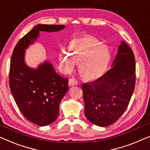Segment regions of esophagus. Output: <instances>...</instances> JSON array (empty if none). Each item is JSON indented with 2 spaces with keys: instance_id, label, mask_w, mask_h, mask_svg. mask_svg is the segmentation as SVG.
<instances>
[{
  "instance_id": "34e87169",
  "label": "esophagus",
  "mask_w": 150,
  "mask_h": 150,
  "mask_svg": "<svg viewBox=\"0 0 150 150\" xmlns=\"http://www.w3.org/2000/svg\"><path fill=\"white\" fill-rule=\"evenodd\" d=\"M68 85L69 87H74V86L78 85V82L76 81V80H75L74 79H70L69 80Z\"/></svg>"
}]
</instances>
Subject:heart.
I'll list each match as a JSON object with an SVG mask.
<instances>
[{
    "mask_svg": "<svg viewBox=\"0 0 150 150\" xmlns=\"http://www.w3.org/2000/svg\"><path fill=\"white\" fill-rule=\"evenodd\" d=\"M109 59L108 50L91 38L75 39L69 43L68 51L62 50L59 54L61 64L66 71L71 70L76 63L81 61L79 71L88 80L101 76L107 68Z\"/></svg>",
    "mask_w": 150,
    "mask_h": 150,
    "instance_id": "1",
    "label": "heart"
}]
</instances>
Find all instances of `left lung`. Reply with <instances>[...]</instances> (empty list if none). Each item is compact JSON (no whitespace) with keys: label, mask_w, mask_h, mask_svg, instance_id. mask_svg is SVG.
I'll return each instance as SVG.
<instances>
[{"label":"left lung","mask_w":150,"mask_h":150,"mask_svg":"<svg viewBox=\"0 0 150 150\" xmlns=\"http://www.w3.org/2000/svg\"><path fill=\"white\" fill-rule=\"evenodd\" d=\"M135 81L134 53L122 42L111 68L95 81L82 86L87 120L101 127L114 124L128 107Z\"/></svg>","instance_id":"left-lung-1"}]
</instances>
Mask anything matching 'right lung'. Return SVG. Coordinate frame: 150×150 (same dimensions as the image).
<instances>
[{
	"instance_id": "obj_1",
	"label": "right lung",
	"mask_w": 150,
	"mask_h": 150,
	"mask_svg": "<svg viewBox=\"0 0 150 150\" xmlns=\"http://www.w3.org/2000/svg\"><path fill=\"white\" fill-rule=\"evenodd\" d=\"M64 25L38 24L18 41L11 55L9 87L18 108L30 122L40 126L52 124L59 114V104L68 91V79L59 76L45 61L32 69L24 61L25 49L38 38L40 31L54 32Z\"/></svg>"
}]
</instances>
